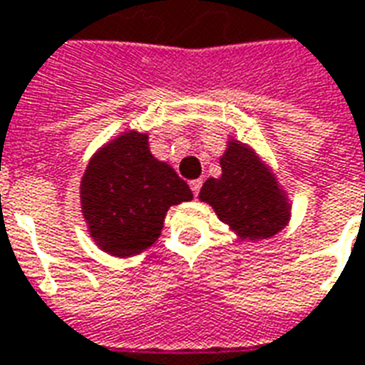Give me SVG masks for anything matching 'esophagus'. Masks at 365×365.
<instances>
[{
    "mask_svg": "<svg viewBox=\"0 0 365 365\" xmlns=\"http://www.w3.org/2000/svg\"><path fill=\"white\" fill-rule=\"evenodd\" d=\"M190 188H192L194 196H198V192H200V188H202V180L200 179L190 180Z\"/></svg>",
    "mask_w": 365,
    "mask_h": 365,
    "instance_id": "1",
    "label": "esophagus"
}]
</instances>
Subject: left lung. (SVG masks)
Here are the masks:
<instances>
[{
	"label": "left lung",
	"instance_id": "1",
	"mask_svg": "<svg viewBox=\"0 0 365 365\" xmlns=\"http://www.w3.org/2000/svg\"><path fill=\"white\" fill-rule=\"evenodd\" d=\"M220 165L222 177H210L198 198L210 204L241 241L268 239L288 225L292 217L288 192L257 151L230 140Z\"/></svg>",
	"mask_w": 365,
	"mask_h": 365
}]
</instances>
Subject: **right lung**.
Wrapping results in <instances>:
<instances>
[{"label": "right lung", "instance_id": "obj_1", "mask_svg": "<svg viewBox=\"0 0 365 365\" xmlns=\"http://www.w3.org/2000/svg\"><path fill=\"white\" fill-rule=\"evenodd\" d=\"M150 138L128 130L98 148L79 185L87 231L103 252L118 259L155 243L171 206L192 190L171 165L151 155Z\"/></svg>", "mask_w": 365, "mask_h": 365}]
</instances>
